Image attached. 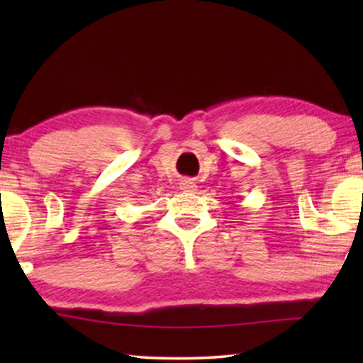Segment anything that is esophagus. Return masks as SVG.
<instances>
[{
  "label": "esophagus",
  "instance_id": "esophagus-1",
  "mask_svg": "<svg viewBox=\"0 0 363 363\" xmlns=\"http://www.w3.org/2000/svg\"><path fill=\"white\" fill-rule=\"evenodd\" d=\"M180 188L183 191H196V183L190 178H183L180 182Z\"/></svg>",
  "mask_w": 363,
  "mask_h": 363
}]
</instances>
